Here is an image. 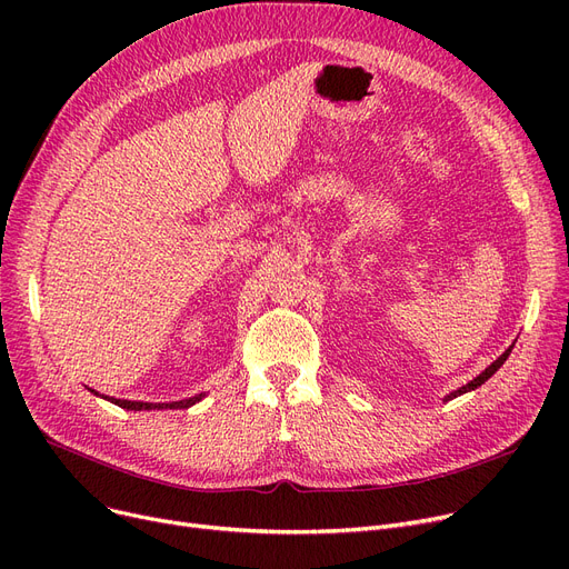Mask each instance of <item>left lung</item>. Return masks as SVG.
I'll list each match as a JSON object with an SVG mask.
<instances>
[{
  "label": "left lung",
  "mask_w": 569,
  "mask_h": 569,
  "mask_svg": "<svg viewBox=\"0 0 569 569\" xmlns=\"http://www.w3.org/2000/svg\"><path fill=\"white\" fill-rule=\"evenodd\" d=\"M512 348H515V346L507 348V350H505V352L498 357V360H496L493 365H489V367H487V369H485L480 376L472 378V380H470V382H466L463 387H459V390H455L452 395H447V397H445V401H452V399H457V397H461V395H466V392H472V390H477V387H480V385H485V382H487V380H489V378H491V376H493V373H496V371H498V369L505 365V360H507V357H510Z\"/></svg>",
  "instance_id": "left-lung-1"
}]
</instances>
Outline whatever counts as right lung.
<instances>
[{
	"mask_svg": "<svg viewBox=\"0 0 569 569\" xmlns=\"http://www.w3.org/2000/svg\"><path fill=\"white\" fill-rule=\"evenodd\" d=\"M94 392V390H92ZM97 395V392H94ZM204 395H198V397H191V399H182V401H172V403H142V401H127V399H114V397H106L110 403L119 406V408H127V410H163V408H170V410H184V408H191L193 403H198Z\"/></svg>",
	"mask_w": 569,
	"mask_h": 569,
	"instance_id": "1",
	"label": "right lung"
}]
</instances>
